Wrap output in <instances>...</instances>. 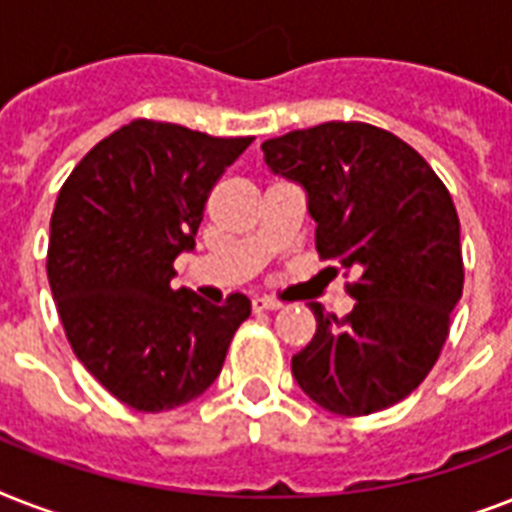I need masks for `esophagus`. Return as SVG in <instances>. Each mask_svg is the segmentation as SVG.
<instances>
[{"label":"esophagus","mask_w":512,"mask_h":512,"mask_svg":"<svg viewBox=\"0 0 512 512\" xmlns=\"http://www.w3.org/2000/svg\"><path fill=\"white\" fill-rule=\"evenodd\" d=\"M252 308H255L257 313H260V311H279L281 303H279V300H271V297H255V300H252Z\"/></svg>","instance_id":"1"}]
</instances>
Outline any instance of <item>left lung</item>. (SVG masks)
Wrapping results in <instances>:
<instances>
[{
  "label": "left lung",
  "instance_id": "obj_1",
  "mask_svg": "<svg viewBox=\"0 0 512 512\" xmlns=\"http://www.w3.org/2000/svg\"><path fill=\"white\" fill-rule=\"evenodd\" d=\"M260 148L308 193L321 260L358 273L345 319L311 305L316 335L292 356L297 385L327 412H382L428 377L462 297L452 196L409 143L372 124L324 122Z\"/></svg>",
  "mask_w": 512,
  "mask_h": 512
}]
</instances>
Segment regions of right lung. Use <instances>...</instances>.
I'll return each mask as SVG.
<instances>
[{
	"instance_id": "right-lung-1",
	"label": "right lung",
	"mask_w": 512,
	"mask_h": 512,
	"mask_svg": "<svg viewBox=\"0 0 512 512\" xmlns=\"http://www.w3.org/2000/svg\"><path fill=\"white\" fill-rule=\"evenodd\" d=\"M252 140L135 119L60 188L47 247L60 321L84 369L138 412L201 396L252 313L239 292L212 305L172 289V263L196 247L209 191Z\"/></svg>"
}]
</instances>
